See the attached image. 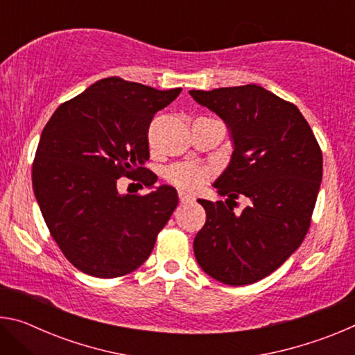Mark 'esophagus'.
I'll return each instance as SVG.
<instances>
[{"instance_id":"1","label":"esophagus","mask_w":355,"mask_h":355,"mask_svg":"<svg viewBox=\"0 0 355 355\" xmlns=\"http://www.w3.org/2000/svg\"><path fill=\"white\" fill-rule=\"evenodd\" d=\"M178 199H180V202H182V203L194 202V197H192L191 194H188V192H184V191H178Z\"/></svg>"}]
</instances>
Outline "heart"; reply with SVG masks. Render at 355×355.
<instances>
[{"label":"heart","instance_id":"obj_1","mask_svg":"<svg viewBox=\"0 0 355 355\" xmlns=\"http://www.w3.org/2000/svg\"><path fill=\"white\" fill-rule=\"evenodd\" d=\"M209 177V169L196 163H175L166 167L164 178L180 189L194 191Z\"/></svg>","mask_w":355,"mask_h":355}]
</instances>
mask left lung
<instances>
[{
	"label": "left lung",
	"instance_id": "1",
	"mask_svg": "<svg viewBox=\"0 0 355 355\" xmlns=\"http://www.w3.org/2000/svg\"><path fill=\"white\" fill-rule=\"evenodd\" d=\"M232 131V161L216 180L225 203L199 199L207 222L194 254L208 275L232 286L274 272L307 235L322 180V152L296 105L257 84L191 91ZM250 207L234 211V200Z\"/></svg>",
	"mask_w": 355,
	"mask_h": 355
}]
</instances>
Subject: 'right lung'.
Here are the masks:
<instances>
[{"label": "right lung", "mask_w": 355, "mask_h": 355, "mask_svg": "<svg viewBox=\"0 0 355 355\" xmlns=\"http://www.w3.org/2000/svg\"><path fill=\"white\" fill-rule=\"evenodd\" d=\"M180 92L110 76L64 101L42 131L34 196L53 239L84 274L114 279L133 272L177 208L172 186L122 196L117 180L127 177L146 188L156 183L144 167L148 127Z\"/></svg>", "instance_id": "obj_1"}]
</instances>
